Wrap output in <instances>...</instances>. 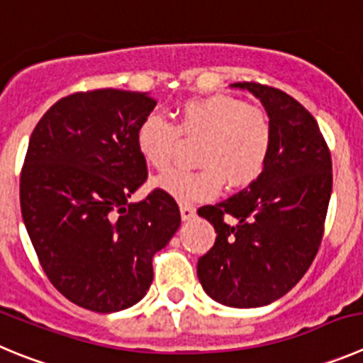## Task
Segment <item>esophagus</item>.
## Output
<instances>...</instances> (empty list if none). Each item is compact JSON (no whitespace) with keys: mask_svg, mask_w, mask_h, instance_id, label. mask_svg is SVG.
Listing matches in <instances>:
<instances>
[{"mask_svg":"<svg viewBox=\"0 0 363 363\" xmlns=\"http://www.w3.org/2000/svg\"><path fill=\"white\" fill-rule=\"evenodd\" d=\"M179 214H182L184 221H191L196 216V208L192 205H179Z\"/></svg>","mask_w":363,"mask_h":363,"instance_id":"obj_1","label":"esophagus"}]
</instances>
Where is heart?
I'll return each mask as SVG.
<instances>
[{
    "mask_svg": "<svg viewBox=\"0 0 363 363\" xmlns=\"http://www.w3.org/2000/svg\"><path fill=\"white\" fill-rule=\"evenodd\" d=\"M184 138H203L198 151L199 171L172 169L155 179L160 191L178 201L194 203L216 198L225 179L230 187L252 184L264 169L272 149L268 116L232 95H207L184 102L178 121L151 113L136 129V147L155 169L172 162Z\"/></svg>",
    "mask_w": 363,
    "mask_h": 363,
    "instance_id": "1",
    "label": "heart"
}]
</instances>
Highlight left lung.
Listing matches in <instances>:
<instances>
[{
  "instance_id": "8db88e82",
  "label": "left lung",
  "mask_w": 363,
  "mask_h": 363,
  "mask_svg": "<svg viewBox=\"0 0 363 363\" xmlns=\"http://www.w3.org/2000/svg\"><path fill=\"white\" fill-rule=\"evenodd\" d=\"M232 88L248 89L264 106L272 149L248 189L198 211L218 234L214 247L199 257L198 279L219 304L259 308L288 294L313 262L333 167L317 121L301 102L259 82Z\"/></svg>"
}]
</instances>
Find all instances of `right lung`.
Masks as SVG:
<instances>
[{"label": "right lung", "mask_w": 363, "mask_h": 363, "mask_svg": "<svg viewBox=\"0 0 363 363\" xmlns=\"http://www.w3.org/2000/svg\"><path fill=\"white\" fill-rule=\"evenodd\" d=\"M147 93L79 91L57 101L30 136L19 198L46 277L73 304L97 313L131 308L152 282V255L179 228L172 196L147 179L136 129L155 109Z\"/></svg>", "instance_id": "obj_1"}]
</instances>
